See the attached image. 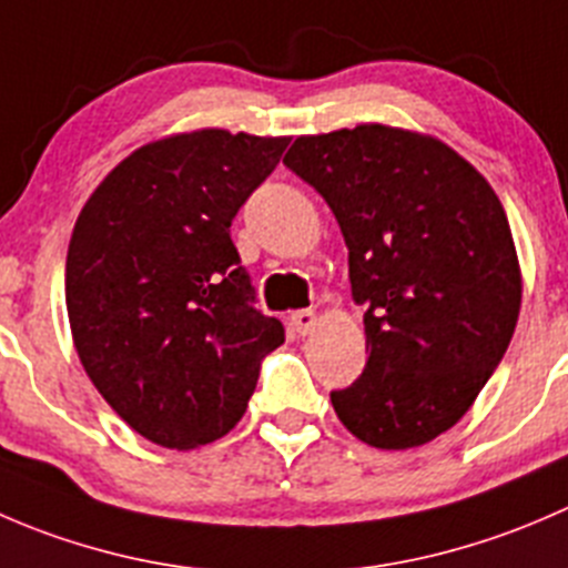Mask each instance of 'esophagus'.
<instances>
[{
	"label": "esophagus",
	"mask_w": 568,
	"mask_h": 568,
	"mask_svg": "<svg viewBox=\"0 0 568 568\" xmlns=\"http://www.w3.org/2000/svg\"><path fill=\"white\" fill-rule=\"evenodd\" d=\"M290 325L297 336H306V334H312L314 325H317V314H314L312 308H301V312L292 314Z\"/></svg>",
	"instance_id": "34e87169"
}]
</instances>
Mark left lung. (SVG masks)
I'll return each mask as SVG.
<instances>
[{"mask_svg":"<svg viewBox=\"0 0 568 568\" xmlns=\"http://www.w3.org/2000/svg\"><path fill=\"white\" fill-rule=\"evenodd\" d=\"M284 165L334 212L367 367L331 392L356 439L408 450L450 430L514 336L521 276L491 184L428 134L362 123L297 138Z\"/></svg>","mask_w":568,"mask_h":568,"instance_id":"1","label":"left lung"}]
</instances>
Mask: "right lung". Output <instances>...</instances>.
Returning <instances> with one entry per match:
<instances>
[{
  "mask_svg": "<svg viewBox=\"0 0 568 568\" xmlns=\"http://www.w3.org/2000/svg\"><path fill=\"white\" fill-rule=\"evenodd\" d=\"M290 138L226 129L132 151L77 217L65 306L88 378L149 442L193 450L245 414L284 325L256 303L232 221Z\"/></svg>",
  "mask_w": 568,
  "mask_h": 568,
  "instance_id": "add662e5",
  "label": "right lung"
}]
</instances>
